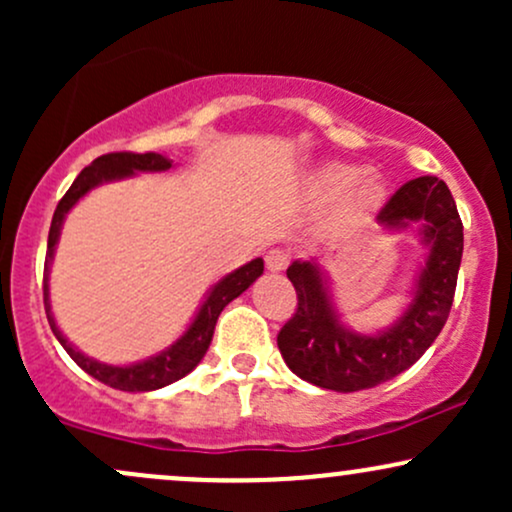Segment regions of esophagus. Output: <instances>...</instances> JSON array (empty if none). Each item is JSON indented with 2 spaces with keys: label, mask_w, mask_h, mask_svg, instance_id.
Segmentation results:
<instances>
[{
  "label": "esophagus",
  "mask_w": 512,
  "mask_h": 512,
  "mask_svg": "<svg viewBox=\"0 0 512 512\" xmlns=\"http://www.w3.org/2000/svg\"><path fill=\"white\" fill-rule=\"evenodd\" d=\"M289 260H291V255L281 248L269 250L267 255H264V262H267L269 272H284V269L289 267Z\"/></svg>",
  "instance_id": "34e87169"
}]
</instances>
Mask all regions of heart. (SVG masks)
Returning <instances> with one entry per match:
<instances>
[{
  "label": "heart",
  "instance_id": "b5f03b06",
  "mask_svg": "<svg viewBox=\"0 0 512 512\" xmlns=\"http://www.w3.org/2000/svg\"><path fill=\"white\" fill-rule=\"evenodd\" d=\"M366 170L361 166H330L322 170L315 180V190L320 192L322 197H342L349 190H354L358 182L363 180ZM385 187L380 185L378 180H366L356 190L354 199H351V211L354 214H368L383 202Z\"/></svg>",
  "mask_w": 512,
  "mask_h": 512
}]
</instances>
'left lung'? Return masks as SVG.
Listing matches in <instances>:
<instances>
[{
  "label": "left lung",
  "instance_id": "obj_1",
  "mask_svg": "<svg viewBox=\"0 0 512 512\" xmlns=\"http://www.w3.org/2000/svg\"><path fill=\"white\" fill-rule=\"evenodd\" d=\"M378 226L404 231L419 223L426 262L411 286L404 313L385 330L361 334L346 327L332 303L327 274L315 260L286 269L298 293L296 315L281 327L276 344L298 378L334 392H358L414 366L448 322L462 262V221L443 180H409L380 209Z\"/></svg>",
  "mask_w": 512,
  "mask_h": 512
}]
</instances>
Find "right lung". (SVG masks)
I'll use <instances>...</instances> for the list:
<instances>
[{
    "label": "right lung",
    "instance_id": "right-lung-1",
    "mask_svg": "<svg viewBox=\"0 0 512 512\" xmlns=\"http://www.w3.org/2000/svg\"><path fill=\"white\" fill-rule=\"evenodd\" d=\"M170 168H173V161L161 154H154V151H149V154H129V151H122V154L98 156L91 166H86L79 175H76L72 187H69L67 195L60 199V204H57L55 209V216H52V226L48 236V255H45V281H43L45 313H48V322L52 332H55L57 342H60L64 346V351L74 358L76 366L84 368L88 375H93V378L101 380V383L115 387V390L151 392V390H161V387L185 378L190 370L197 368V363L202 361L204 354H207L221 310L226 308L233 298H238L240 293L248 291L264 272L262 257H257V260L243 264V267H238L236 272L226 274L223 279L216 281V284L209 289L207 298H204V303L199 305L195 320H192L190 327L182 332V337L175 339V342L166 346L163 351H158L156 356L146 358V361L129 363V366H110V363H101L96 361V358L81 354V351L76 349L67 337H64L60 327H57L55 315H52L48 281H50L52 257H55L57 240H60L62 223L67 219L69 209H72L81 197L88 195L93 187L103 185V182L132 178V175L137 173H161V170H170Z\"/></svg>",
    "mask_w": 512,
    "mask_h": 512
}]
</instances>
